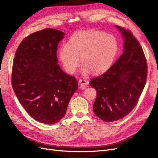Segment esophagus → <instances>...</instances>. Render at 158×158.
Segmentation results:
<instances>
[{"label": "esophagus", "instance_id": "34e87169", "mask_svg": "<svg viewBox=\"0 0 158 158\" xmlns=\"http://www.w3.org/2000/svg\"><path fill=\"white\" fill-rule=\"evenodd\" d=\"M88 82L87 80H82V79H80L78 81V84L80 85V88L82 89H85L86 88V85L88 84Z\"/></svg>", "mask_w": 158, "mask_h": 158}]
</instances>
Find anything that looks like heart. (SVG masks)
I'll use <instances>...</instances> for the list:
<instances>
[{"label":"heart","mask_w":158,"mask_h":158,"mask_svg":"<svg viewBox=\"0 0 158 158\" xmlns=\"http://www.w3.org/2000/svg\"><path fill=\"white\" fill-rule=\"evenodd\" d=\"M118 51L116 38L113 35L96 30L83 31L71 37L70 44L61 47L59 58L64 68L70 74L74 73L80 63L82 73H101L109 68Z\"/></svg>","instance_id":"heart-1"}]
</instances>
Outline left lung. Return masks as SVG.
Wrapping results in <instances>:
<instances>
[{
  "label": "left lung",
  "instance_id": "left-lung-1",
  "mask_svg": "<svg viewBox=\"0 0 158 158\" xmlns=\"http://www.w3.org/2000/svg\"><path fill=\"white\" fill-rule=\"evenodd\" d=\"M124 38V51L104 74L89 85L96 90L94 112L106 122L118 121L135 107L146 84L148 66L139 42L132 33L115 26Z\"/></svg>",
  "mask_w": 158,
  "mask_h": 158
}]
</instances>
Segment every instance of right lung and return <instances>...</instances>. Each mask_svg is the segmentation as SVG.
Returning a JSON list of instances; mask_svg holds the SVG:
<instances>
[{"mask_svg": "<svg viewBox=\"0 0 158 158\" xmlns=\"http://www.w3.org/2000/svg\"><path fill=\"white\" fill-rule=\"evenodd\" d=\"M64 35L52 28L31 33L13 61L12 85L18 101L33 118L47 125L61 120L78 89L77 80L57 64V47Z\"/></svg>", "mask_w": 158, "mask_h": 158, "instance_id": "1", "label": "right lung"}]
</instances>
